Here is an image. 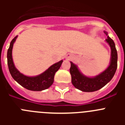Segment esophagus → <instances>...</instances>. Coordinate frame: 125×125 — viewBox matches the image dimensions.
Segmentation results:
<instances>
[{
	"instance_id": "esophagus-1",
	"label": "esophagus",
	"mask_w": 125,
	"mask_h": 125,
	"mask_svg": "<svg viewBox=\"0 0 125 125\" xmlns=\"http://www.w3.org/2000/svg\"><path fill=\"white\" fill-rule=\"evenodd\" d=\"M73 57V56L72 54H68L66 55V58L67 59H68V60H71V59H72Z\"/></svg>"
}]
</instances>
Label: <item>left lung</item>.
<instances>
[{"mask_svg":"<svg viewBox=\"0 0 125 125\" xmlns=\"http://www.w3.org/2000/svg\"><path fill=\"white\" fill-rule=\"evenodd\" d=\"M104 32L108 36L106 42L111 48V59L110 65L103 72L94 77H88L81 72L75 64L70 62L72 84L75 88L84 92H93L102 88L111 80L116 71L118 54L115 44L108 36L107 32L104 31Z\"/></svg>","mask_w":125,"mask_h":125,"instance_id":"left-lung-1","label":"left lung"}]
</instances>
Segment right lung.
Segmentation results:
<instances>
[{"label":"right lung","instance_id":"add662e5","mask_svg":"<svg viewBox=\"0 0 125 125\" xmlns=\"http://www.w3.org/2000/svg\"><path fill=\"white\" fill-rule=\"evenodd\" d=\"M17 36L13 39L7 51V64L9 72L13 79L22 86L34 91H40L49 88L54 82L55 73L60 68L63 61L61 60L51 66L47 70L35 76H27L20 73L15 68L12 59V48Z\"/></svg>","mask_w":125,"mask_h":125}]
</instances>
